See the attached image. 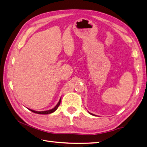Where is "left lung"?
I'll return each instance as SVG.
<instances>
[{"mask_svg":"<svg viewBox=\"0 0 147 147\" xmlns=\"http://www.w3.org/2000/svg\"><path fill=\"white\" fill-rule=\"evenodd\" d=\"M89 113L90 114H91V115H93V116H95V115H94V114H92V113H89Z\"/></svg>","mask_w":147,"mask_h":147,"instance_id":"obj_1","label":"left lung"}]
</instances>
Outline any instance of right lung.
I'll return each instance as SVG.
<instances>
[{"mask_svg":"<svg viewBox=\"0 0 147 147\" xmlns=\"http://www.w3.org/2000/svg\"><path fill=\"white\" fill-rule=\"evenodd\" d=\"M60 102H61V98H60V99L59 101H58V103H57V105H56L54 108H53L52 109H50V110H48V111H36L31 110V109H29V111H32V112H33V113H34L39 114H49L54 113V112H55L56 110H57L58 107H59V105H60Z\"/></svg>","mask_w":147,"mask_h":147,"instance_id":"add662e5","label":"right lung"}]
</instances>
